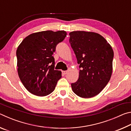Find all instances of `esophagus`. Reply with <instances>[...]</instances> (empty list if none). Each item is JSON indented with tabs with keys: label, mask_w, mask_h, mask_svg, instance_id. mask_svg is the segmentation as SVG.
<instances>
[{
	"label": "esophagus",
	"mask_w": 131,
	"mask_h": 131,
	"mask_svg": "<svg viewBox=\"0 0 131 131\" xmlns=\"http://www.w3.org/2000/svg\"><path fill=\"white\" fill-rule=\"evenodd\" d=\"M67 73H68V71H67V70L62 71V73H63V74H67Z\"/></svg>",
	"instance_id": "34e87169"
}]
</instances>
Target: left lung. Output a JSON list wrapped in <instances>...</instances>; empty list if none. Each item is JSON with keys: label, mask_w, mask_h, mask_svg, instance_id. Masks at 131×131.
Instances as JSON below:
<instances>
[{"label": "left lung", "mask_w": 131, "mask_h": 131, "mask_svg": "<svg viewBox=\"0 0 131 131\" xmlns=\"http://www.w3.org/2000/svg\"><path fill=\"white\" fill-rule=\"evenodd\" d=\"M69 35L71 47L80 64L79 79L71 84L72 89L82 98L92 97L103 90L111 78L113 50L97 33L77 30Z\"/></svg>", "instance_id": "1"}]
</instances>
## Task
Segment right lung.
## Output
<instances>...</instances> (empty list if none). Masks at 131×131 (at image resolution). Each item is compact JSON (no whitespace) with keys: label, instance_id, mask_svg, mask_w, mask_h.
Here are the masks:
<instances>
[{"label":"right lung","instance_id":"right-lung-1","mask_svg":"<svg viewBox=\"0 0 131 131\" xmlns=\"http://www.w3.org/2000/svg\"><path fill=\"white\" fill-rule=\"evenodd\" d=\"M66 32L46 30L33 33L17 48V71L24 87L31 94L44 96L54 91L61 78L60 70H54L52 54Z\"/></svg>","mask_w":131,"mask_h":131}]
</instances>
